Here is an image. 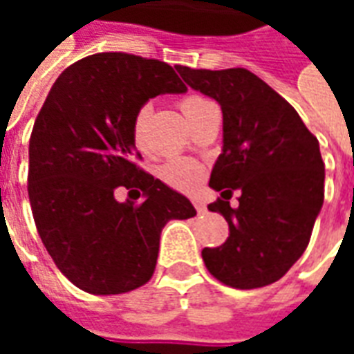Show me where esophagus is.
Here are the masks:
<instances>
[{
    "label": "esophagus",
    "instance_id": "obj_1",
    "mask_svg": "<svg viewBox=\"0 0 354 354\" xmlns=\"http://www.w3.org/2000/svg\"><path fill=\"white\" fill-rule=\"evenodd\" d=\"M193 207L197 208V212H199V214H203V212L207 210V207H205V203H203V201H201V199H193Z\"/></svg>",
    "mask_w": 354,
    "mask_h": 354
}]
</instances>
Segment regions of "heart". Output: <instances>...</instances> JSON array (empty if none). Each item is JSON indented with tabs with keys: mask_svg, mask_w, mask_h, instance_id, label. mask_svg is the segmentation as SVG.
Returning <instances> with one entry per match:
<instances>
[{
	"mask_svg": "<svg viewBox=\"0 0 354 354\" xmlns=\"http://www.w3.org/2000/svg\"><path fill=\"white\" fill-rule=\"evenodd\" d=\"M212 102L203 98L199 94H185L180 98L178 106L182 109V113L187 119V123L192 124L197 117L201 115L203 109H207ZM147 117H149V106H142L136 111V115L132 119V140L138 147L144 146V129H146ZM201 167L197 162L189 161V159H170L161 167L159 174L161 178L170 184L172 187L178 189H192L193 185L199 182L201 178Z\"/></svg>",
	"mask_w": 354,
	"mask_h": 354,
	"instance_id": "b5f03b06",
	"label": "heart"
}]
</instances>
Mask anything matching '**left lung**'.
<instances>
[{"mask_svg": "<svg viewBox=\"0 0 354 354\" xmlns=\"http://www.w3.org/2000/svg\"><path fill=\"white\" fill-rule=\"evenodd\" d=\"M182 80L214 98L223 115V146L208 185L220 199L208 210L230 223V237L203 260L231 288L252 290L288 273L311 239L324 201L319 140L281 94L245 68L193 70ZM233 191L239 207L231 209Z\"/></svg>", "mask_w": 354, "mask_h": 354, "instance_id": "obj_1", "label": "left lung"}]
</instances>
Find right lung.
Masks as SVG:
<instances>
[{"instance_id": "right-lung-1", "label": "right lung", "mask_w": 354, "mask_h": 354, "mask_svg": "<svg viewBox=\"0 0 354 354\" xmlns=\"http://www.w3.org/2000/svg\"><path fill=\"white\" fill-rule=\"evenodd\" d=\"M185 91L172 66L127 53L91 55L55 81L30 136L28 197L43 245L77 288L111 296L146 284L162 227L197 214L187 197L134 165L136 111ZM117 187L142 203H119Z\"/></svg>"}]
</instances>
